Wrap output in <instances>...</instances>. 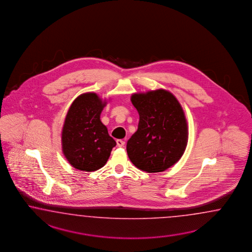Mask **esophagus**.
Returning <instances> with one entry per match:
<instances>
[{
    "instance_id": "obj_1",
    "label": "esophagus",
    "mask_w": 252,
    "mask_h": 252,
    "mask_svg": "<svg viewBox=\"0 0 252 252\" xmlns=\"http://www.w3.org/2000/svg\"><path fill=\"white\" fill-rule=\"evenodd\" d=\"M125 143H126V142H125L124 140H122V139H117V140H116V144H117V146H118V147H120V148L124 147V146H125Z\"/></svg>"
}]
</instances>
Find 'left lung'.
Returning <instances> with one entry per match:
<instances>
[{"instance_id":"obj_1","label":"left lung","mask_w":252,"mask_h":252,"mask_svg":"<svg viewBox=\"0 0 252 252\" xmlns=\"http://www.w3.org/2000/svg\"><path fill=\"white\" fill-rule=\"evenodd\" d=\"M131 102L139 122L126 144L130 160L147 172L169 169L183 156L187 145V123L181 104L164 90L133 94Z\"/></svg>"}]
</instances>
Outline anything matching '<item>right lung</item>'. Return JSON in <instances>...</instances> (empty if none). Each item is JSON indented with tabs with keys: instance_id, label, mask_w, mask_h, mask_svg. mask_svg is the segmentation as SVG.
Listing matches in <instances>:
<instances>
[{
	"instance_id": "add662e5",
	"label": "right lung",
	"mask_w": 252,
	"mask_h": 252,
	"mask_svg": "<svg viewBox=\"0 0 252 252\" xmlns=\"http://www.w3.org/2000/svg\"><path fill=\"white\" fill-rule=\"evenodd\" d=\"M105 102L95 94L79 96L68 109L62 130L63 153L75 169L94 171L108 160L116 142L100 120Z\"/></svg>"
}]
</instances>
